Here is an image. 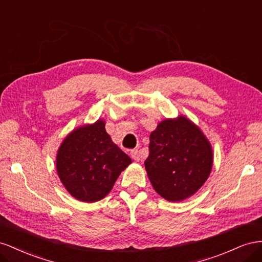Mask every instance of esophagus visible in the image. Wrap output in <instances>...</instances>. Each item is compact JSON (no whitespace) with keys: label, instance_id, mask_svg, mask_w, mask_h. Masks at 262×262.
Returning a JSON list of instances; mask_svg holds the SVG:
<instances>
[{"label":"esophagus","instance_id":"esophagus-1","mask_svg":"<svg viewBox=\"0 0 262 262\" xmlns=\"http://www.w3.org/2000/svg\"><path fill=\"white\" fill-rule=\"evenodd\" d=\"M130 156H132V158L135 160V161H139L140 160V154L138 151V149H134V150H132Z\"/></svg>","mask_w":262,"mask_h":262}]
</instances>
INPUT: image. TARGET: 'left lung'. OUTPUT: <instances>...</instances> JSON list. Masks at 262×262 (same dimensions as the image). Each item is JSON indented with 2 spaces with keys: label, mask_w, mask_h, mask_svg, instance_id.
<instances>
[{
  "label": "left lung",
  "mask_w": 262,
  "mask_h": 262,
  "mask_svg": "<svg viewBox=\"0 0 262 262\" xmlns=\"http://www.w3.org/2000/svg\"><path fill=\"white\" fill-rule=\"evenodd\" d=\"M145 168L155 191L170 202L192 196L213 166L210 141L185 116L160 122L150 134Z\"/></svg>",
  "instance_id": "1"
}]
</instances>
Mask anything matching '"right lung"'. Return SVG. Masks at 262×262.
<instances>
[{
    "label": "right lung",
    "mask_w": 262,
    "mask_h": 262,
    "mask_svg": "<svg viewBox=\"0 0 262 262\" xmlns=\"http://www.w3.org/2000/svg\"><path fill=\"white\" fill-rule=\"evenodd\" d=\"M132 159L112 141L105 122L73 129L58 149L59 179L73 198L92 203L105 198Z\"/></svg>",
    "instance_id": "right-lung-1"
}]
</instances>
